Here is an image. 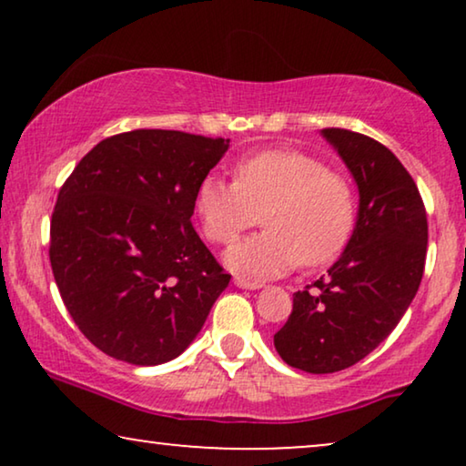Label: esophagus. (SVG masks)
<instances>
[{"label": "esophagus", "instance_id": "esophagus-1", "mask_svg": "<svg viewBox=\"0 0 466 466\" xmlns=\"http://www.w3.org/2000/svg\"><path fill=\"white\" fill-rule=\"evenodd\" d=\"M233 284L238 286V289H246V290H258L260 286V282H252V279H246V278H241V276H238L233 279Z\"/></svg>", "mask_w": 466, "mask_h": 466}]
</instances>
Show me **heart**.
I'll return each instance as SVG.
<instances>
[{
	"label": "heart",
	"instance_id": "1",
	"mask_svg": "<svg viewBox=\"0 0 466 466\" xmlns=\"http://www.w3.org/2000/svg\"><path fill=\"white\" fill-rule=\"evenodd\" d=\"M195 216L212 244H233L263 214L267 231L228 248L225 263L250 278H273L299 263L316 267L346 248L356 222L346 177L299 150H265L235 165V182L206 176Z\"/></svg>",
	"mask_w": 466,
	"mask_h": 466
}]
</instances>
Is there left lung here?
Returning <instances> with one entry per match:
<instances>
[{
	"mask_svg": "<svg viewBox=\"0 0 466 466\" xmlns=\"http://www.w3.org/2000/svg\"><path fill=\"white\" fill-rule=\"evenodd\" d=\"M320 133L359 188L356 225L329 276L295 292L273 343L290 367L335 373L373 352L411 305L429 225L416 182L386 146L348 129Z\"/></svg>",
	"mask_w": 466,
	"mask_h": 466,
	"instance_id": "left-lung-1",
	"label": "left lung"
}]
</instances>
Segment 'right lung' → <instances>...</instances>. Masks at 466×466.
<instances>
[{"mask_svg": "<svg viewBox=\"0 0 466 466\" xmlns=\"http://www.w3.org/2000/svg\"><path fill=\"white\" fill-rule=\"evenodd\" d=\"M228 139L137 129L76 165L50 220V265L93 346L139 367L187 350L228 286L190 216Z\"/></svg>", "mask_w": 466, "mask_h": 466, "instance_id": "add662e5", "label": "right lung"}]
</instances>
